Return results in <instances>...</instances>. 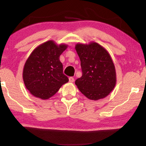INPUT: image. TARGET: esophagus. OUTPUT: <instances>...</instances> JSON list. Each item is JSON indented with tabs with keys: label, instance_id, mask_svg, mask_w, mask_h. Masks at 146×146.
<instances>
[{
	"label": "esophagus",
	"instance_id": "34e87169",
	"mask_svg": "<svg viewBox=\"0 0 146 146\" xmlns=\"http://www.w3.org/2000/svg\"><path fill=\"white\" fill-rule=\"evenodd\" d=\"M74 78L73 77H70L69 78V82H74Z\"/></svg>",
	"mask_w": 146,
	"mask_h": 146
}]
</instances>
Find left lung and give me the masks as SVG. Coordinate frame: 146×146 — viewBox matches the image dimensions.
<instances>
[{
	"label": "left lung",
	"mask_w": 146,
	"mask_h": 146,
	"mask_svg": "<svg viewBox=\"0 0 146 146\" xmlns=\"http://www.w3.org/2000/svg\"><path fill=\"white\" fill-rule=\"evenodd\" d=\"M75 48L82 71V76L75 81L78 88L92 100L106 97L116 83L115 69L110 55L96 42L78 43Z\"/></svg>",
	"instance_id": "8db88e82"
}]
</instances>
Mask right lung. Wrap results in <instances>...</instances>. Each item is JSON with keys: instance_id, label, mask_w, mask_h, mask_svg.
<instances>
[{"instance_id": "right-lung-1", "label": "right lung", "mask_w": 146, "mask_h": 146, "mask_svg": "<svg viewBox=\"0 0 146 146\" xmlns=\"http://www.w3.org/2000/svg\"><path fill=\"white\" fill-rule=\"evenodd\" d=\"M67 46L49 40L36 48L30 55L24 66L23 76L26 88L34 96L48 99L68 82L60 61V56Z\"/></svg>"}]
</instances>
